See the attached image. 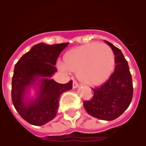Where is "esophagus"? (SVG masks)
<instances>
[{
	"mask_svg": "<svg viewBox=\"0 0 146 146\" xmlns=\"http://www.w3.org/2000/svg\"><path fill=\"white\" fill-rule=\"evenodd\" d=\"M78 86H79V84L78 83V82H76V80H73V88H77Z\"/></svg>",
	"mask_w": 146,
	"mask_h": 146,
	"instance_id": "esophagus-1",
	"label": "esophagus"
}]
</instances>
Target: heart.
I'll return each mask as SVG.
<instances>
[{
  "instance_id": "obj_1",
  "label": "heart",
  "mask_w": 146,
  "mask_h": 146,
  "mask_svg": "<svg viewBox=\"0 0 146 146\" xmlns=\"http://www.w3.org/2000/svg\"><path fill=\"white\" fill-rule=\"evenodd\" d=\"M62 70L77 72L79 80L88 86H98L112 74L115 66L114 53L103 43H90L70 48L63 57Z\"/></svg>"
}]
</instances>
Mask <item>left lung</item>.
<instances>
[{
	"label": "left lung",
	"instance_id": "obj_1",
	"mask_svg": "<svg viewBox=\"0 0 146 146\" xmlns=\"http://www.w3.org/2000/svg\"><path fill=\"white\" fill-rule=\"evenodd\" d=\"M115 56L114 72L104 85L92 90L93 98L83 102L90 115L97 119L112 121L121 115L133 98V82L128 62L119 48L104 40Z\"/></svg>",
	"mask_w": 146,
	"mask_h": 146
}]
</instances>
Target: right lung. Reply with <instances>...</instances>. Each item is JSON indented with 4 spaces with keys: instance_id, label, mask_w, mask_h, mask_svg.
<instances>
[{
    "instance_id": "1",
    "label": "right lung",
    "mask_w": 146,
    "mask_h": 146,
    "mask_svg": "<svg viewBox=\"0 0 146 146\" xmlns=\"http://www.w3.org/2000/svg\"><path fill=\"white\" fill-rule=\"evenodd\" d=\"M68 43H39L31 48L15 66L12 79V101L23 119L32 125L42 126L55 118L61 95L73 88V81L60 84L51 79L57 71L56 60ZM31 87L36 90L30 98Z\"/></svg>"
}]
</instances>
